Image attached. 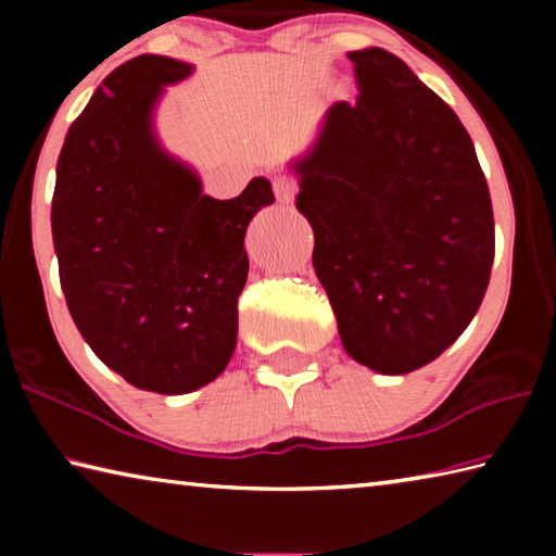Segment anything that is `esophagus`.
<instances>
[{"mask_svg":"<svg viewBox=\"0 0 556 556\" xmlns=\"http://www.w3.org/2000/svg\"><path fill=\"white\" fill-rule=\"evenodd\" d=\"M296 191H299L296 176L285 174V176H277L275 178V195H277L279 203H291V201H294Z\"/></svg>","mask_w":556,"mask_h":556,"instance_id":"34e87169","label":"esophagus"}]
</instances>
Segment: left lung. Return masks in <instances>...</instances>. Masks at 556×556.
<instances>
[{
    "label": "left lung",
    "instance_id": "8db88e82",
    "mask_svg": "<svg viewBox=\"0 0 556 556\" xmlns=\"http://www.w3.org/2000/svg\"><path fill=\"white\" fill-rule=\"evenodd\" d=\"M357 98L333 102L299 174L314 269L345 353L404 375L446 351L485 296L491 191L456 112L397 55L351 51Z\"/></svg>",
    "mask_w": 556,
    "mask_h": 556
}]
</instances>
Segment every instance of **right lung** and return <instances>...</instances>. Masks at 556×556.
Returning a JSON list of instances; mask_svg holds the SVG:
<instances>
[{
    "mask_svg": "<svg viewBox=\"0 0 556 556\" xmlns=\"http://www.w3.org/2000/svg\"><path fill=\"white\" fill-rule=\"evenodd\" d=\"M191 73L152 53L112 71L65 135L51 203L80 336L110 370L159 394L193 392L228 368L250 269L244 232L275 203L262 176L238 199H211L159 144L156 102Z\"/></svg>",
    "mask_w": 556,
    "mask_h": 556,
    "instance_id": "add662e5",
    "label": "right lung"
}]
</instances>
